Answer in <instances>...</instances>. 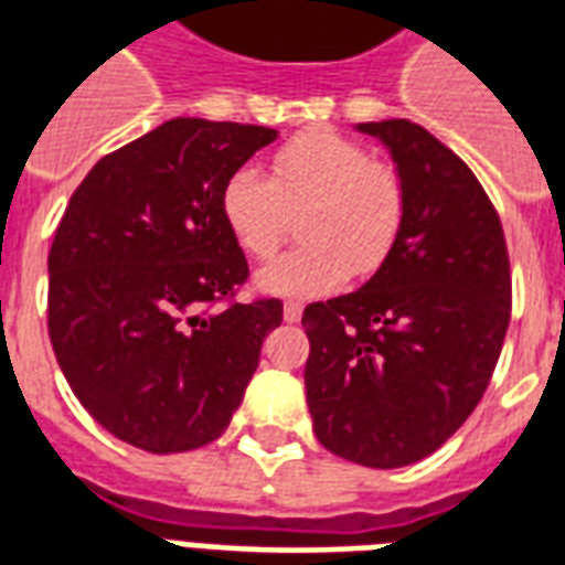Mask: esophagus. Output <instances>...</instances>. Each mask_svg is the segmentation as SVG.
<instances>
[{"label":"esophagus","mask_w":565,"mask_h":565,"mask_svg":"<svg viewBox=\"0 0 565 565\" xmlns=\"http://www.w3.org/2000/svg\"><path fill=\"white\" fill-rule=\"evenodd\" d=\"M300 315H303V306L297 303V300H288V303L282 306V318H286L288 323L300 321Z\"/></svg>","instance_id":"34e87169"}]
</instances>
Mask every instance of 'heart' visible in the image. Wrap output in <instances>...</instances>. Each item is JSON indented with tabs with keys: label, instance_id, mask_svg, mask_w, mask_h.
I'll return each mask as SVG.
<instances>
[{
	"label": "heart",
	"instance_id": "obj_1",
	"mask_svg": "<svg viewBox=\"0 0 565 565\" xmlns=\"http://www.w3.org/2000/svg\"><path fill=\"white\" fill-rule=\"evenodd\" d=\"M303 207V247L256 274L268 295L318 297L342 288L351 274L371 277L404 226V185L360 141L323 126L282 143L270 159V179L238 168L223 182L221 217L253 259L277 253L288 212Z\"/></svg>",
	"mask_w": 565,
	"mask_h": 565
}]
</instances>
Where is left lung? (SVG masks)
I'll use <instances>...</instances> for the list:
<instances>
[{"mask_svg":"<svg viewBox=\"0 0 565 565\" xmlns=\"http://www.w3.org/2000/svg\"><path fill=\"white\" fill-rule=\"evenodd\" d=\"M404 185V226L377 274L303 309L306 404L342 460L401 469L460 430L510 327L504 230L469 164L409 120L356 124Z\"/></svg>","mask_w":565,"mask_h":565,"instance_id":"8db88e82","label":"left lung"}]
</instances>
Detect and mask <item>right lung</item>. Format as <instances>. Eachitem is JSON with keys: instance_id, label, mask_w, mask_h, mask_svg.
<instances>
[{"instance_id": "obj_1", "label": "right lung", "mask_w": 565, "mask_h": 565, "mask_svg": "<svg viewBox=\"0 0 565 565\" xmlns=\"http://www.w3.org/2000/svg\"><path fill=\"white\" fill-rule=\"evenodd\" d=\"M277 129L177 117L90 168L50 250V342L73 395L117 439L179 454L221 436L282 321L221 303L247 259L223 182Z\"/></svg>"}]
</instances>
